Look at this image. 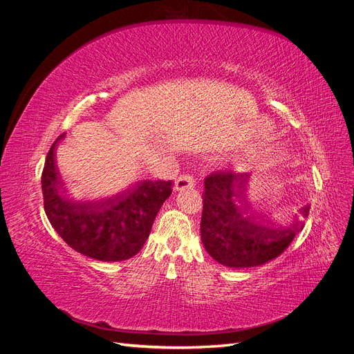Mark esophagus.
<instances>
[{
    "label": "esophagus",
    "mask_w": 354,
    "mask_h": 354,
    "mask_svg": "<svg viewBox=\"0 0 354 354\" xmlns=\"http://www.w3.org/2000/svg\"><path fill=\"white\" fill-rule=\"evenodd\" d=\"M195 185H196V181H195L194 176H190V174H183V176L177 177V180H176V185H174V189H176V190H185V189L194 187Z\"/></svg>",
    "instance_id": "obj_1"
}]
</instances>
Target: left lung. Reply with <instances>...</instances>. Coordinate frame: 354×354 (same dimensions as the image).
<instances>
[{
    "instance_id": "1",
    "label": "left lung",
    "mask_w": 354,
    "mask_h": 354,
    "mask_svg": "<svg viewBox=\"0 0 354 354\" xmlns=\"http://www.w3.org/2000/svg\"><path fill=\"white\" fill-rule=\"evenodd\" d=\"M239 181V174L230 169L214 171L203 181L201 239L214 260L245 269L279 257L304 229V221L297 220L291 227H276L246 216L236 199ZM308 203L299 208L303 218L308 217Z\"/></svg>"
}]
</instances>
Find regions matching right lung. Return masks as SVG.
<instances>
[{"instance_id":"obj_1","label":"right lung","mask_w":354,"mask_h":354,"mask_svg":"<svg viewBox=\"0 0 354 354\" xmlns=\"http://www.w3.org/2000/svg\"><path fill=\"white\" fill-rule=\"evenodd\" d=\"M57 140L50 147L41 176L44 209L51 226L71 248L90 259H131L149 238L159 208L173 192V180H142L108 199L73 202L60 189L55 159Z\"/></svg>"}]
</instances>
